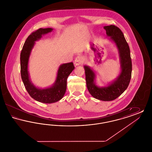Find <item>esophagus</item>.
Returning a JSON list of instances; mask_svg holds the SVG:
<instances>
[{"label": "esophagus", "mask_w": 152, "mask_h": 152, "mask_svg": "<svg viewBox=\"0 0 152 152\" xmlns=\"http://www.w3.org/2000/svg\"><path fill=\"white\" fill-rule=\"evenodd\" d=\"M83 63V58H81V56H77L76 58H75L74 64H75V65H79Z\"/></svg>", "instance_id": "obj_1"}]
</instances>
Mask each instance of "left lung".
<instances>
[{"mask_svg": "<svg viewBox=\"0 0 152 152\" xmlns=\"http://www.w3.org/2000/svg\"><path fill=\"white\" fill-rule=\"evenodd\" d=\"M107 36L116 44L120 58L121 71L115 80L107 87H97L94 83L96 74L88 66L84 69L88 90L94 98L102 101H112L119 97L126 89L132 76V60L128 44L123 32L115 25L104 26Z\"/></svg>", "mask_w": 152, "mask_h": 152, "instance_id": "left-lung-1", "label": "left lung"}]
</instances>
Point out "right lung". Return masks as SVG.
Returning a JSON list of instances; mask_svg holds the SVG:
<instances>
[{"instance_id": "right-lung-1", "label": "right lung", "mask_w": 152, "mask_h": 152, "mask_svg": "<svg viewBox=\"0 0 152 152\" xmlns=\"http://www.w3.org/2000/svg\"><path fill=\"white\" fill-rule=\"evenodd\" d=\"M53 30L51 28H39L33 32L26 39L20 53V72L22 81L27 91L35 100L46 104L55 102L61 100L65 94L66 80L75 68L72 62L63 64L58 69L56 79L52 87L40 89L35 87L29 79L28 64L31 52L35 42L42 35Z\"/></svg>"}]
</instances>
